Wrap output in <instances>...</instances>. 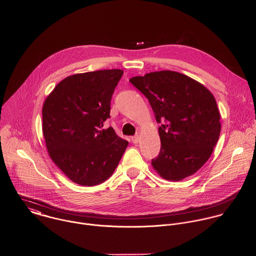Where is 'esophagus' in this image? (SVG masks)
<instances>
[{"label":"esophagus","mask_w":256,"mask_h":256,"mask_svg":"<svg viewBox=\"0 0 256 256\" xmlns=\"http://www.w3.org/2000/svg\"><path fill=\"white\" fill-rule=\"evenodd\" d=\"M132 142L134 144H138V142H140V136H138V134L134 136L132 138Z\"/></svg>","instance_id":"esophagus-1"}]
</instances>
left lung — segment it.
<instances>
[{"label":"left lung","mask_w":256,"mask_h":256,"mask_svg":"<svg viewBox=\"0 0 256 256\" xmlns=\"http://www.w3.org/2000/svg\"><path fill=\"white\" fill-rule=\"evenodd\" d=\"M130 82L148 98L159 126L161 149L152 160L158 174L178 181L196 173L220 136V112L200 83L173 70L136 76Z\"/></svg>","instance_id":"left-lung-1"}]
</instances>
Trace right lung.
<instances>
[{"mask_svg": "<svg viewBox=\"0 0 256 256\" xmlns=\"http://www.w3.org/2000/svg\"><path fill=\"white\" fill-rule=\"evenodd\" d=\"M122 70H101L66 77L46 97L42 132L54 164L75 184L93 186L112 175L128 142L103 122Z\"/></svg>", "mask_w": 256, "mask_h": 256, "instance_id": "obj_1", "label": "right lung"}]
</instances>
